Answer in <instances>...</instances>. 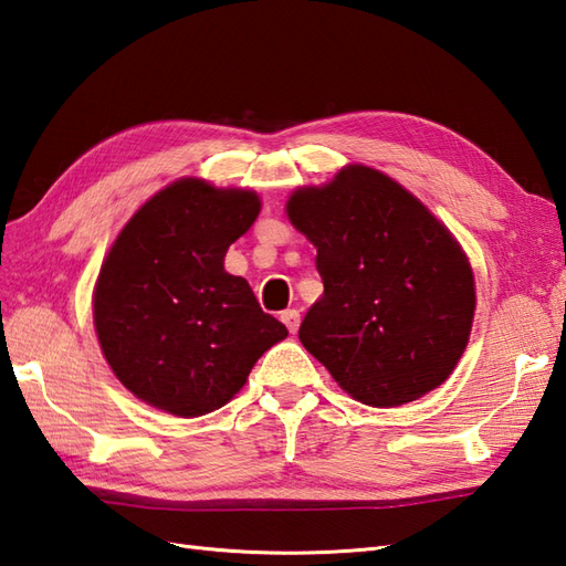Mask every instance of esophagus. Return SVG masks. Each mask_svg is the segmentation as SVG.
Masks as SVG:
<instances>
[{"instance_id": "obj_1", "label": "esophagus", "mask_w": 566, "mask_h": 566, "mask_svg": "<svg viewBox=\"0 0 566 566\" xmlns=\"http://www.w3.org/2000/svg\"><path fill=\"white\" fill-rule=\"evenodd\" d=\"M281 319L287 326V331H291V334H295V331L300 328V312L297 310H285L281 314Z\"/></svg>"}]
</instances>
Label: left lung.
Instances as JSON below:
<instances>
[{
	"instance_id": "1",
	"label": "left lung",
	"mask_w": 566,
	"mask_h": 566,
	"mask_svg": "<svg viewBox=\"0 0 566 566\" xmlns=\"http://www.w3.org/2000/svg\"><path fill=\"white\" fill-rule=\"evenodd\" d=\"M285 213L316 247L324 281L297 336L338 387L371 408L442 387L475 316L473 266L453 232L363 163L297 187Z\"/></svg>"
}]
</instances>
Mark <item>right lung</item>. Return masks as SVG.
<instances>
[{
  "label": "right lung",
  "mask_w": 566,
  "mask_h": 566,
  "mask_svg": "<svg viewBox=\"0 0 566 566\" xmlns=\"http://www.w3.org/2000/svg\"><path fill=\"white\" fill-rule=\"evenodd\" d=\"M250 187L179 177L124 223L93 285V326L105 363L139 401L199 418L240 394L287 328L226 271L228 247L252 228Z\"/></svg>",
  "instance_id": "add662e5"
}]
</instances>
